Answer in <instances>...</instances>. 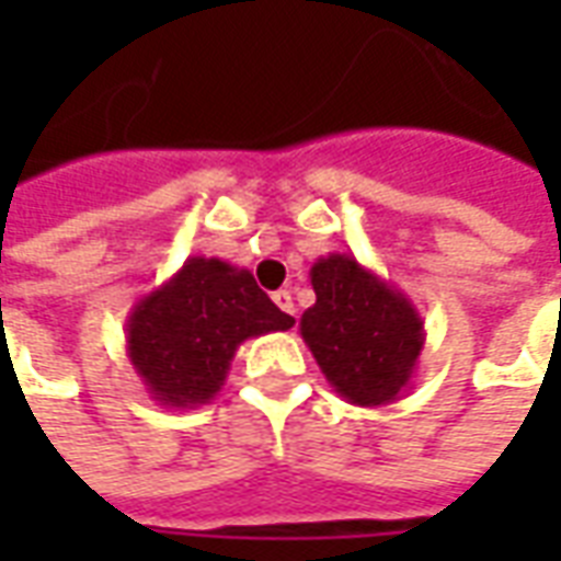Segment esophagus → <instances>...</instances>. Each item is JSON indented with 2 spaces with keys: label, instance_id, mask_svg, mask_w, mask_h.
<instances>
[{
  "label": "esophagus",
  "instance_id": "obj_1",
  "mask_svg": "<svg viewBox=\"0 0 561 561\" xmlns=\"http://www.w3.org/2000/svg\"><path fill=\"white\" fill-rule=\"evenodd\" d=\"M273 304L279 306L285 316H291V318L297 316V306H294L291 291H285V288H282V291H276V294H273Z\"/></svg>",
  "mask_w": 561,
  "mask_h": 561
}]
</instances>
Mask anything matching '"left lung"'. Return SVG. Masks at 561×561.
<instances>
[{
    "label": "left lung",
    "mask_w": 561,
    "mask_h": 561,
    "mask_svg": "<svg viewBox=\"0 0 561 561\" xmlns=\"http://www.w3.org/2000/svg\"><path fill=\"white\" fill-rule=\"evenodd\" d=\"M309 279L316 304L300 318V336L330 388L364 409L400 400L426 342L412 300L348 252L318 257Z\"/></svg>",
    "instance_id": "left-lung-1"
}]
</instances>
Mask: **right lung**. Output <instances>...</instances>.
Masks as SVG:
<instances>
[{"label": "right lung", "instance_id": "add662e5", "mask_svg": "<svg viewBox=\"0 0 561 561\" xmlns=\"http://www.w3.org/2000/svg\"><path fill=\"white\" fill-rule=\"evenodd\" d=\"M288 328L294 318L257 288L249 270L195 255L135 304L126 352L159 405L197 409L219 393L245 340Z\"/></svg>", "mask_w": 561, "mask_h": 561}]
</instances>
